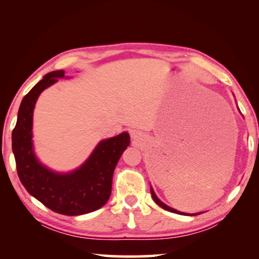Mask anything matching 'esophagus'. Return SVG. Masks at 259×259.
I'll use <instances>...</instances> for the list:
<instances>
[{
  "label": "esophagus",
  "mask_w": 259,
  "mask_h": 259,
  "mask_svg": "<svg viewBox=\"0 0 259 259\" xmlns=\"http://www.w3.org/2000/svg\"><path fill=\"white\" fill-rule=\"evenodd\" d=\"M132 138H133L134 140L140 139V133L137 132V131H133V132H132Z\"/></svg>",
  "instance_id": "1"
}]
</instances>
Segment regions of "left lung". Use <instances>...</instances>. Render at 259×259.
<instances>
[{"label": "left lung", "mask_w": 259, "mask_h": 259, "mask_svg": "<svg viewBox=\"0 0 259 259\" xmlns=\"http://www.w3.org/2000/svg\"><path fill=\"white\" fill-rule=\"evenodd\" d=\"M150 190H151V196H152V199H153V200H155V202L157 203L158 206H160L161 208H164L165 210H168V211H171V212H175V214H180V215H191V214H187V212L179 211V210L174 209V208H171V207H169V206H167L166 203L162 202V201L160 200V199L156 196V193H155V191H153L152 187H150ZM198 214H201V212H197V214H192V215H198Z\"/></svg>", "instance_id": "left-lung-1"}]
</instances>
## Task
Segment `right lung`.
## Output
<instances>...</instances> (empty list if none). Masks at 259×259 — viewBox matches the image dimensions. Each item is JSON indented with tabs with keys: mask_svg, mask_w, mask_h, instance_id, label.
Here are the masks:
<instances>
[{
	"mask_svg": "<svg viewBox=\"0 0 259 259\" xmlns=\"http://www.w3.org/2000/svg\"><path fill=\"white\" fill-rule=\"evenodd\" d=\"M63 77L65 70L49 72L22 99L12 132V151L18 176L30 196L58 214L77 216L106 205L111 194L113 170L131 140L127 132L101 140L88 159L68 173L43 165L34 150V108L39 94Z\"/></svg>",
	"mask_w": 259,
	"mask_h": 259,
	"instance_id": "obj_1",
	"label": "right lung"
}]
</instances>
